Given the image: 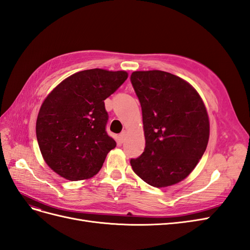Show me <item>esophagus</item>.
<instances>
[{
  "instance_id": "34e87169",
  "label": "esophagus",
  "mask_w": 250,
  "mask_h": 250,
  "mask_svg": "<svg viewBox=\"0 0 250 250\" xmlns=\"http://www.w3.org/2000/svg\"><path fill=\"white\" fill-rule=\"evenodd\" d=\"M126 131H123V132H121L120 134H119V140H120V142H124L125 141V138H126Z\"/></svg>"
}]
</instances>
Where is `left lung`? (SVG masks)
Listing matches in <instances>:
<instances>
[{
    "mask_svg": "<svg viewBox=\"0 0 250 250\" xmlns=\"http://www.w3.org/2000/svg\"><path fill=\"white\" fill-rule=\"evenodd\" d=\"M142 107L146 146L130 165L148 185H175L190 174L207 149V108L187 81L164 71H138L130 76Z\"/></svg>",
    "mask_w": 250,
    "mask_h": 250,
    "instance_id": "obj_1",
    "label": "left lung"
}]
</instances>
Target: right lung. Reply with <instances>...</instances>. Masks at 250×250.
<instances>
[{
	"label": "right lung",
	"instance_id": "1",
	"mask_svg": "<svg viewBox=\"0 0 250 250\" xmlns=\"http://www.w3.org/2000/svg\"><path fill=\"white\" fill-rule=\"evenodd\" d=\"M128 74L102 69L75 73L52 90L42 104L36 138L44 162L69 180L93 177L117 146L107 134L104 100Z\"/></svg>",
	"mask_w": 250,
	"mask_h": 250
}]
</instances>
